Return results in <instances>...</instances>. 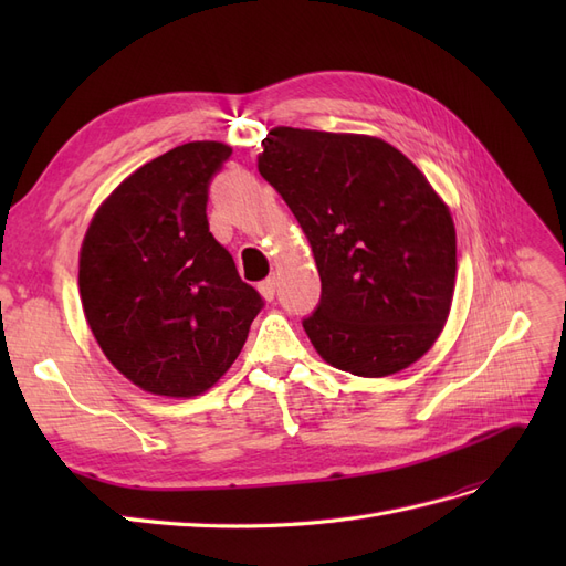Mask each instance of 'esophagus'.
<instances>
[{"instance_id": "esophagus-1", "label": "esophagus", "mask_w": 566, "mask_h": 566, "mask_svg": "<svg viewBox=\"0 0 566 566\" xmlns=\"http://www.w3.org/2000/svg\"><path fill=\"white\" fill-rule=\"evenodd\" d=\"M256 287H260V293H262L264 300H273V295H276V276L264 279Z\"/></svg>"}]
</instances>
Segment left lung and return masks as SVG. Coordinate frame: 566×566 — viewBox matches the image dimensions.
Returning a JSON list of instances; mask_svg holds the SVG:
<instances>
[{
	"mask_svg": "<svg viewBox=\"0 0 566 566\" xmlns=\"http://www.w3.org/2000/svg\"><path fill=\"white\" fill-rule=\"evenodd\" d=\"M260 175L314 250L321 302L302 321L331 366L397 373L430 349L455 283L449 208L401 150L358 134L276 127Z\"/></svg>",
	"mask_w": 566,
	"mask_h": 566,
	"instance_id": "obj_1",
	"label": "left lung"
}]
</instances>
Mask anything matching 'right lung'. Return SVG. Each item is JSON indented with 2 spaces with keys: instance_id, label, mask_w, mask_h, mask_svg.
Listing matches in <instances>:
<instances>
[{
  "instance_id": "add662e5",
  "label": "right lung",
  "mask_w": 566,
  "mask_h": 566,
  "mask_svg": "<svg viewBox=\"0 0 566 566\" xmlns=\"http://www.w3.org/2000/svg\"><path fill=\"white\" fill-rule=\"evenodd\" d=\"M227 144L146 163L101 205L80 252L84 316L108 361L146 391L196 397L241 354L264 300L208 221Z\"/></svg>"
}]
</instances>
